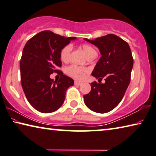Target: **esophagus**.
Listing matches in <instances>:
<instances>
[{
    "mask_svg": "<svg viewBox=\"0 0 156 156\" xmlns=\"http://www.w3.org/2000/svg\"><path fill=\"white\" fill-rule=\"evenodd\" d=\"M81 84H82V83L81 82H79V81H75V85H76V86H80V85H81Z\"/></svg>",
    "mask_w": 156,
    "mask_h": 156,
    "instance_id": "esophagus-1",
    "label": "esophagus"
}]
</instances>
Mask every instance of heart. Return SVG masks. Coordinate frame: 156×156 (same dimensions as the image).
Wrapping results in <instances>:
<instances>
[{"label":"heart","instance_id":"b5f03b06","mask_svg":"<svg viewBox=\"0 0 156 156\" xmlns=\"http://www.w3.org/2000/svg\"><path fill=\"white\" fill-rule=\"evenodd\" d=\"M81 48H82L83 52L88 58L97 55V52L95 48L90 45L83 44ZM71 50H72L71 45H66L61 50L60 58L63 62H68L69 58H70ZM87 72L88 71L86 68H80L76 66H70L66 69V74L68 76H70V77L76 80H83Z\"/></svg>","mask_w":156,"mask_h":156}]
</instances>
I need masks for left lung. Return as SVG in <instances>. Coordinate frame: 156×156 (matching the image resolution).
<instances>
[{"mask_svg":"<svg viewBox=\"0 0 156 156\" xmlns=\"http://www.w3.org/2000/svg\"><path fill=\"white\" fill-rule=\"evenodd\" d=\"M83 40L98 48L101 57L94 68L92 75L105 78V83H91V90L83 95L84 103L91 111L99 113L111 111L122 101L131 81L133 66L128 43L115 34H108Z\"/></svg>","mask_w":156,"mask_h":156,"instance_id":"1","label":"left lung"}]
</instances>
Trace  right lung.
Listing matches in <instances>:
<instances>
[{"mask_svg":"<svg viewBox=\"0 0 156 156\" xmlns=\"http://www.w3.org/2000/svg\"><path fill=\"white\" fill-rule=\"evenodd\" d=\"M76 37H65L49 30L41 32L26 43L20 61L23 90L29 103L43 113L57 111L62 106L67 89L74 81L57 68L61 66L60 52ZM59 72L60 80L50 78Z\"/></svg>","mask_w":156,"mask_h":156,"instance_id":"obj_1","label":"right lung"}]
</instances>
